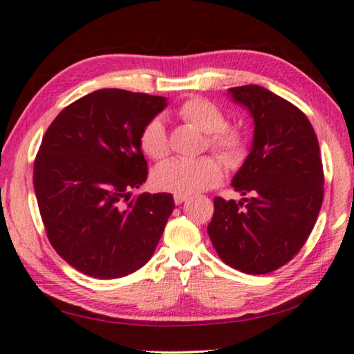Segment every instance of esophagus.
<instances>
[{
	"mask_svg": "<svg viewBox=\"0 0 354 354\" xmlns=\"http://www.w3.org/2000/svg\"><path fill=\"white\" fill-rule=\"evenodd\" d=\"M173 200H175L176 205H181V203L189 200V196L187 195H183V194H175V195H173Z\"/></svg>",
	"mask_w": 354,
	"mask_h": 354,
	"instance_id": "34e87169",
	"label": "esophagus"
}]
</instances>
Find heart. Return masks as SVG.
Returning <instances> with one entry per match:
<instances>
[{
	"mask_svg": "<svg viewBox=\"0 0 354 354\" xmlns=\"http://www.w3.org/2000/svg\"><path fill=\"white\" fill-rule=\"evenodd\" d=\"M178 115L207 134V143L221 159L236 165L245 154V142L239 131L226 127V118L217 106L203 98H192L181 104ZM142 151L151 159H162L169 154V139L162 118L156 117L140 133ZM223 169L211 156L200 159L173 158L153 170V184L159 190L190 195L214 187L221 181Z\"/></svg>",
	"mask_w": 354,
	"mask_h": 354,
	"instance_id": "obj_1",
	"label": "heart"
}]
</instances>
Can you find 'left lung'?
Wrapping results in <instances>:
<instances>
[{
    "label": "left lung",
    "mask_w": 354,
    "mask_h": 354,
    "mask_svg": "<svg viewBox=\"0 0 354 354\" xmlns=\"http://www.w3.org/2000/svg\"><path fill=\"white\" fill-rule=\"evenodd\" d=\"M227 95L253 118V143L231 183L243 198H214L207 234L227 266L266 274L298 253L319 217L320 147L308 117L266 87H231Z\"/></svg>",
    "instance_id": "obj_1"
}]
</instances>
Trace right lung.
Wrapping results in <instances>:
<instances>
[{
    "label": "right lung",
    "instance_id": "add662e5",
    "mask_svg": "<svg viewBox=\"0 0 354 354\" xmlns=\"http://www.w3.org/2000/svg\"><path fill=\"white\" fill-rule=\"evenodd\" d=\"M167 104L164 97L101 88L46 129L34 162L40 215L53 248L87 277H127L158 247L173 196L133 190L148 175L140 133Z\"/></svg>",
    "mask_w": 354,
    "mask_h": 354
}]
</instances>
